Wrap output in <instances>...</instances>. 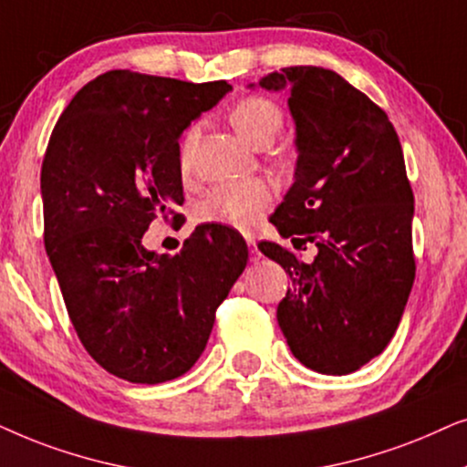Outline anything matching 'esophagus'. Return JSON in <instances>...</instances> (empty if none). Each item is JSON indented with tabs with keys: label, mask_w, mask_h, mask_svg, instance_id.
Instances as JSON below:
<instances>
[{
	"label": "esophagus",
	"mask_w": 467,
	"mask_h": 467,
	"mask_svg": "<svg viewBox=\"0 0 467 467\" xmlns=\"http://www.w3.org/2000/svg\"><path fill=\"white\" fill-rule=\"evenodd\" d=\"M247 247H250V260H252V263H258V260H260V252H258L256 241L247 239Z\"/></svg>",
	"instance_id": "esophagus-1"
}]
</instances>
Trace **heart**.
I'll return each mask as SVG.
<instances>
[{
	"mask_svg": "<svg viewBox=\"0 0 467 467\" xmlns=\"http://www.w3.org/2000/svg\"><path fill=\"white\" fill-rule=\"evenodd\" d=\"M230 123L237 130L241 139L252 145H265L271 142L273 136L282 128V110L271 99L260 96H247L234 104L230 110ZM194 130L185 134L182 145V164H188V155ZM273 202L269 185L258 179H245V182H233L215 185L207 192L196 204V220L202 223H220L241 233H247L263 220Z\"/></svg>",
	"mask_w": 467,
	"mask_h": 467,
	"instance_id": "obj_1",
	"label": "heart"
}]
</instances>
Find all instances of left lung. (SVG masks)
I'll list each match as a JSON object with an SVG mask.
<instances>
[{"label":"left lung","instance_id":"1","mask_svg":"<svg viewBox=\"0 0 467 467\" xmlns=\"http://www.w3.org/2000/svg\"><path fill=\"white\" fill-rule=\"evenodd\" d=\"M288 89L296 126L295 183L271 215L303 263L279 244L258 250L284 266L290 288L277 322L290 350L318 374H352L400 327L414 284V194L393 123L337 72L282 67L258 80Z\"/></svg>","mask_w":467,"mask_h":467}]
</instances>
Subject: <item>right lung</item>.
<instances>
[{
	"label": "right lung",
	"instance_id": "obj_1",
	"mask_svg": "<svg viewBox=\"0 0 467 467\" xmlns=\"http://www.w3.org/2000/svg\"><path fill=\"white\" fill-rule=\"evenodd\" d=\"M233 89L130 70L99 74L61 113L42 161L45 247L80 344L134 384L175 380L201 357L247 265L234 228L198 226L183 250H145L153 220L179 222V136Z\"/></svg>",
	"mask_w": 467,
	"mask_h": 467
}]
</instances>
